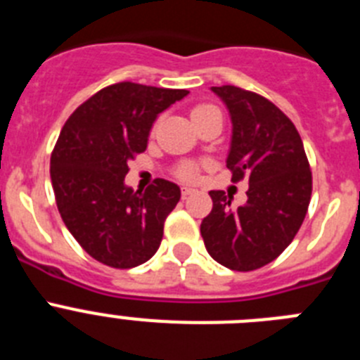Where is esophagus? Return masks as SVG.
<instances>
[{
  "label": "esophagus",
  "mask_w": 360,
  "mask_h": 360,
  "mask_svg": "<svg viewBox=\"0 0 360 360\" xmlns=\"http://www.w3.org/2000/svg\"><path fill=\"white\" fill-rule=\"evenodd\" d=\"M195 193V189H191V187H182V198H187Z\"/></svg>",
  "instance_id": "34e87169"
}]
</instances>
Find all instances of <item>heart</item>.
<instances>
[{
    "label": "heart",
    "instance_id": "obj_1",
    "mask_svg": "<svg viewBox=\"0 0 360 360\" xmlns=\"http://www.w3.org/2000/svg\"><path fill=\"white\" fill-rule=\"evenodd\" d=\"M212 113H219L218 108L212 106V104H198V106L193 108L191 117H193V120L196 122V120L212 115ZM157 128L158 124H155V126H153V133L157 131ZM174 174H176V178H180L182 182H196L200 176V165L195 164V162H186V164L178 165L176 169H174Z\"/></svg>",
    "mask_w": 360,
    "mask_h": 360
}]
</instances>
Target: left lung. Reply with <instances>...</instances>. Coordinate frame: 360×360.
I'll list each match as a JSON object with an SVG mask.
<instances>
[{
    "label": "left lung",
    "mask_w": 360,
    "mask_h": 360,
    "mask_svg": "<svg viewBox=\"0 0 360 360\" xmlns=\"http://www.w3.org/2000/svg\"><path fill=\"white\" fill-rule=\"evenodd\" d=\"M232 119L227 167L232 182L247 180V203L231 207L224 191H211L212 211L202 219L205 249L238 272L262 269L287 249L307 216L311 171L303 141L274 103L238 86H212Z\"/></svg>",
    "instance_id": "obj_1"
}]
</instances>
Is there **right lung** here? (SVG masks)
I'll list each match as a JSON object with an SVG mask.
<instances>
[{"instance_id": "add662e5", "label": "right lung", "mask_w": 360, "mask_h": 360, "mask_svg": "<svg viewBox=\"0 0 360 360\" xmlns=\"http://www.w3.org/2000/svg\"><path fill=\"white\" fill-rule=\"evenodd\" d=\"M189 94L136 82L106 86L73 111L50 157L63 221L86 252L111 269H133L160 247L164 221L180 200L157 178L144 193L124 186L128 162L146 151L158 113Z\"/></svg>"}]
</instances>
